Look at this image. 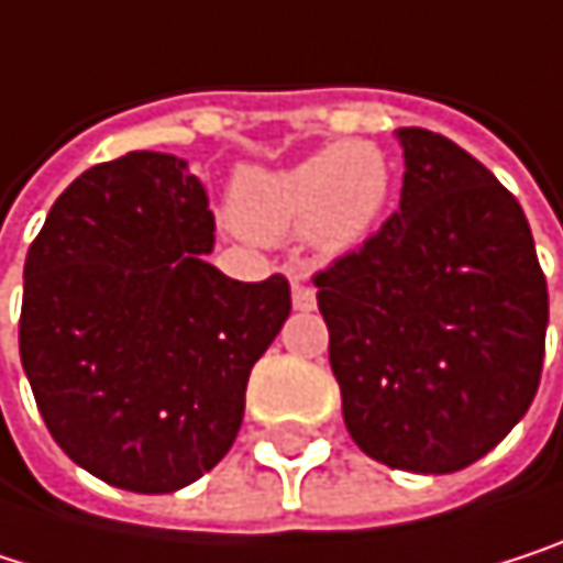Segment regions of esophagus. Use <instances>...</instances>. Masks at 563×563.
I'll return each mask as SVG.
<instances>
[{"label": "esophagus", "mask_w": 563, "mask_h": 563, "mask_svg": "<svg viewBox=\"0 0 563 563\" xmlns=\"http://www.w3.org/2000/svg\"><path fill=\"white\" fill-rule=\"evenodd\" d=\"M291 305H295V311H314V305H318L314 288H311V282H308L305 272H295L291 275Z\"/></svg>", "instance_id": "obj_1"}]
</instances>
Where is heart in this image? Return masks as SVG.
<instances>
[{"mask_svg":"<svg viewBox=\"0 0 563 563\" xmlns=\"http://www.w3.org/2000/svg\"><path fill=\"white\" fill-rule=\"evenodd\" d=\"M390 192V156L374 141L351 137L291 166L242 169L229 189V216L252 239L278 242L301 232L318 255L341 258L377 232Z\"/></svg>","mask_w":563,"mask_h":563,"instance_id":"obj_1","label":"heart"}]
</instances>
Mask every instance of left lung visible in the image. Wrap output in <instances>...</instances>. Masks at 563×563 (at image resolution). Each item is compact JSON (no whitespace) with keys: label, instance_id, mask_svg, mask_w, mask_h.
<instances>
[{"label":"left lung","instance_id":"8db88e82","mask_svg":"<svg viewBox=\"0 0 563 563\" xmlns=\"http://www.w3.org/2000/svg\"><path fill=\"white\" fill-rule=\"evenodd\" d=\"M400 209L314 275L351 439L445 475L495 449L538 394L548 285L518 199L462 146L397 131Z\"/></svg>","mask_w":563,"mask_h":563}]
</instances>
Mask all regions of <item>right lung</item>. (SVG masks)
Masks as SVG:
<instances>
[{
	"label": "right lung",
	"mask_w": 563,
	"mask_h": 563,
	"mask_svg": "<svg viewBox=\"0 0 563 563\" xmlns=\"http://www.w3.org/2000/svg\"><path fill=\"white\" fill-rule=\"evenodd\" d=\"M212 232L186 159L134 150L85 169L25 255V377L65 455L108 485L163 495L202 478L291 311L282 275L209 265Z\"/></svg>",
	"instance_id": "1"
}]
</instances>
